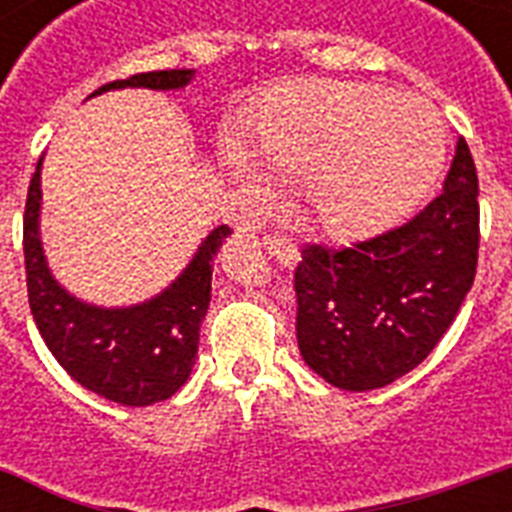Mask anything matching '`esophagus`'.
I'll use <instances>...</instances> for the list:
<instances>
[{"label": "esophagus", "instance_id": "esophagus-1", "mask_svg": "<svg viewBox=\"0 0 512 512\" xmlns=\"http://www.w3.org/2000/svg\"><path fill=\"white\" fill-rule=\"evenodd\" d=\"M265 249H268V255H273L279 260L284 268H295L300 263V249L292 244L284 236H265Z\"/></svg>", "mask_w": 512, "mask_h": 512}]
</instances>
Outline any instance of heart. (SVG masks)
I'll list each match as a JSON object with an SVG mask.
<instances>
[{
	"instance_id": "obj_1",
	"label": "heart",
	"mask_w": 512,
	"mask_h": 512,
	"mask_svg": "<svg viewBox=\"0 0 512 512\" xmlns=\"http://www.w3.org/2000/svg\"><path fill=\"white\" fill-rule=\"evenodd\" d=\"M249 148L276 183L303 185L313 223L332 236H366L409 215L441 175L444 122L428 100L356 82H297L265 100ZM233 175L244 156L220 148Z\"/></svg>"
}]
</instances>
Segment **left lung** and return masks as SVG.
<instances>
[{
	"label": "left lung",
	"mask_w": 512,
	"mask_h": 512,
	"mask_svg": "<svg viewBox=\"0 0 512 512\" xmlns=\"http://www.w3.org/2000/svg\"><path fill=\"white\" fill-rule=\"evenodd\" d=\"M478 263V175L457 140L444 191L356 247H308L297 265V345L329 385L377 390L422 364L452 327Z\"/></svg>",
	"instance_id": "left-lung-1"
}]
</instances>
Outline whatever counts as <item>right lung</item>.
Wrapping results in <instances>:
<instances>
[{
	"instance_id": "obj_1",
	"label": "right lung",
	"mask_w": 512,
	"mask_h": 512,
	"mask_svg": "<svg viewBox=\"0 0 512 512\" xmlns=\"http://www.w3.org/2000/svg\"><path fill=\"white\" fill-rule=\"evenodd\" d=\"M196 79L193 68L151 71L111 82L90 95L111 90H185ZM42 162L28 185L23 215L28 305L36 329L63 369L82 388L122 406H151L167 401L191 377L199 350V327L212 297V260L231 236L217 225L201 239L193 257L175 279L135 305H95L71 295L50 271L42 247Z\"/></svg>"
}]
</instances>
